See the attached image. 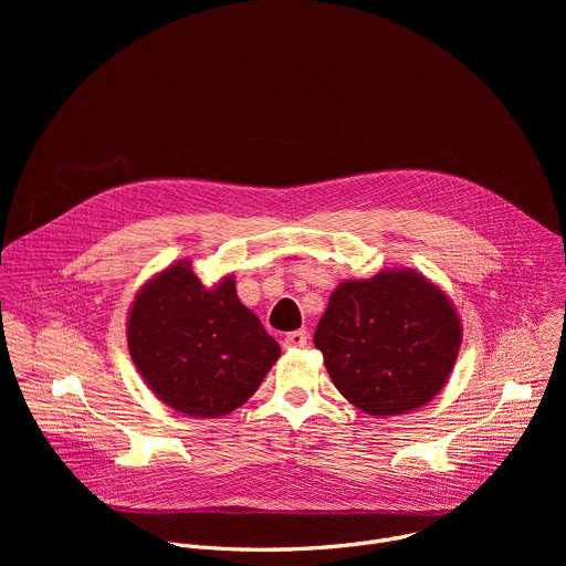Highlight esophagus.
<instances>
[{
	"instance_id": "1",
	"label": "esophagus",
	"mask_w": 566,
	"mask_h": 566,
	"mask_svg": "<svg viewBox=\"0 0 566 566\" xmlns=\"http://www.w3.org/2000/svg\"><path fill=\"white\" fill-rule=\"evenodd\" d=\"M306 332L300 329V332H291L286 338H284V347L286 349H297V347H304L306 345Z\"/></svg>"
}]
</instances>
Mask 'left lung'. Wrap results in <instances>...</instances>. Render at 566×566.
I'll use <instances>...</instances> for the list:
<instances>
[{"label":"left lung","mask_w":566,"mask_h":566,"mask_svg":"<svg viewBox=\"0 0 566 566\" xmlns=\"http://www.w3.org/2000/svg\"><path fill=\"white\" fill-rule=\"evenodd\" d=\"M313 345L338 391L371 417L412 412L439 394L461 345L459 317L415 271L343 282Z\"/></svg>","instance_id":"8db88e82"}]
</instances>
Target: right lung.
Masks as SVG:
<instances>
[{"label":"right lung","mask_w":566,"mask_h":566,"mask_svg":"<svg viewBox=\"0 0 566 566\" xmlns=\"http://www.w3.org/2000/svg\"><path fill=\"white\" fill-rule=\"evenodd\" d=\"M127 343L151 391L199 419L244 406L280 358V345L239 302L232 277L208 291L190 262L170 266L138 293Z\"/></svg>","instance_id":"obj_1"}]
</instances>
